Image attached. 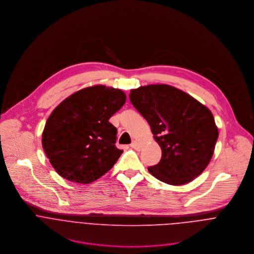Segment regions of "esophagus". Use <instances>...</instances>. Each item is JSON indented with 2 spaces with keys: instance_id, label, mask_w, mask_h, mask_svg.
<instances>
[{
  "instance_id": "esophagus-1",
  "label": "esophagus",
  "mask_w": 254,
  "mask_h": 254,
  "mask_svg": "<svg viewBox=\"0 0 254 254\" xmlns=\"http://www.w3.org/2000/svg\"><path fill=\"white\" fill-rule=\"evenodd\" d=\"M130 147L132 148V149H135V150H140V144L137 142V141H133L132 143H131V145H130Z\"/></svg>"
}]
</instances>
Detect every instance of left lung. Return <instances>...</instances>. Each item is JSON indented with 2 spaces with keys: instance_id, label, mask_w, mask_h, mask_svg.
Listing matches in <instances>:
<instances>
[{
  "instance_id": "8db88e82",
  "label": "left lung",
  "mask_w": 254,
  "mask_h": 254,
  "mask_svg": "<svg viewBox=\"0 0 254 254\" xmlns=\"http://www.w3.org/2000/svg\"><path fill=\"white\" fill-rule=\"evenodd\" d=\"M129 97L162 149L160 162L148 171L174 186L199 176L208 165L218 138L210 110L188 93L166 84L132 89Z\"/></svg>"
}]
</instances>
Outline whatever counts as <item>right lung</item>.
I'll use <instances>...</instances> for the list:
<instances>
[{"label": "right lung", "mask_w": 254, "mask_h": 254, "mask_svg": "<svg viewBox=\"0 0 254 254\" xmlns=\"http://www.w3.org/2000/svg\"><path fill=\"white\" fill-rule=\"evenodd\" d=\"M125 101L122 90L95 85L73 93L52 112L42 143L59 175L89 184L114 166L123 151L115 146L117 129L108 120Z\"/></svg>", "instance_id": "1"}]
</instances>
